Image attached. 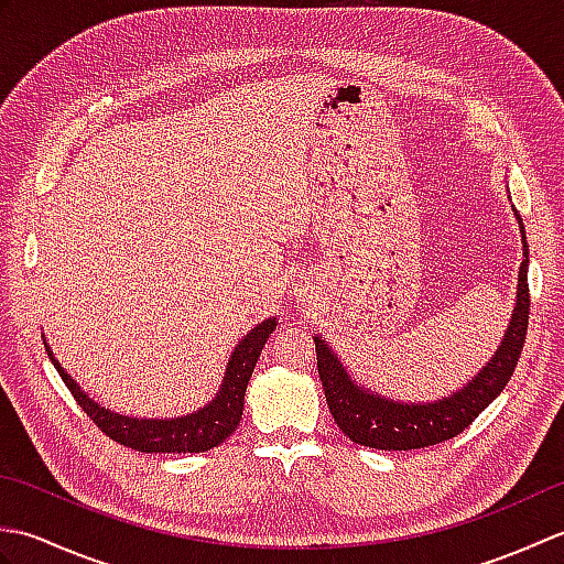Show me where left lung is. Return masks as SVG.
Returning <instances> with one entry per match:
<instances>
[{"mask_svg":"<svg viewBox=\"0 0 564 564\" xmlns=\"http://www.w3.org/2000/svg\"><path fill=\"white\" fill-rule=\"evenodd\" d=\"M517 220L521 225L519 213ZM521 235L525 259L519 271L517 310H513L505 341H501L492 361L480 370V376L465 390L451 394L446 400H438L434 404H400L392 400H380L378 394H370L354 386L344 366L337 361V356L329 351V346L315 337L317 373L322 388H325L329 412L337 426L354 443L378 451H414L434 446V443L458 436L507 388L523 351L531 310L529 245H525L523 225Z\"/></svg>","mask_w":564,"mask_h":564,"instance_id":"8db88e82","label":"left lung"}]
</instances>
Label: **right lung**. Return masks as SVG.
Listing matches in <instances>:
<instances>
[{"label":"right lung","instance_id":"right-lung-1","mask_svg":"<svg viewBox=\"0 0 564 564\" xmlns=\"http://www.w3.org/2000/svg\"><path fill=\"white\" fill-rule=\"evenodd\" d=\"M273 329L275 319L261 322V325L251 329L247 337L239 341L230 364H227L218 398L203 406L196 414L172 419V422H166V419H162V422H158V419H154V422L152 419H130L104 410L97 402H91L87 394L77 388V382L59 368L47 346L45 351L51 356L53 366L57 368V373L63 376V382L72 392V398H75L84 410V414H87L91 422L116 443L135 448L140 453H203L218 446V443H223L237 429L245 410L247 382L251 373H254L259 354Z\"/></svg>","mask_w":564,"mask_h":564}]
</instances>
